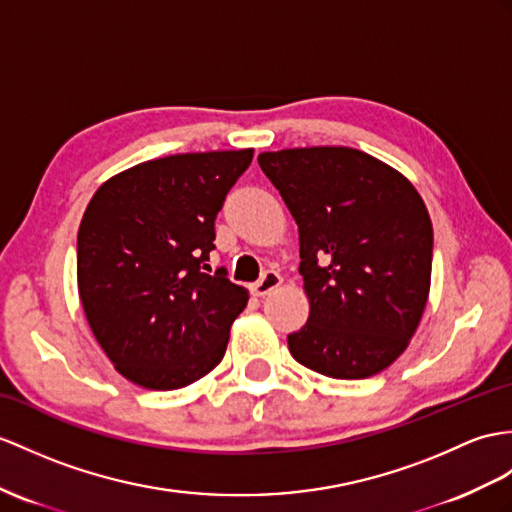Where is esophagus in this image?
Segmentation results:
<instances>
[{"label":"esophagus","instance_id":"obj_1","mask_svg":"<svg viewBox=\"0 0 512 512\" xmlns=\"http://www.w3.org/2000/svg\"><path fill=\"white\" fill-rule=\"evenodd\" d=\"M280 284H282V276H280V273L269 269V271L263 273V278H260L258 282H254L252 291H254L256 297H265V295H269L273 289H278Z\"/></svg>","mask_w":512,"mask_h":512}]
</instances>
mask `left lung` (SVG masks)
Segmentation results:
<instances>
[{
	"instance_id": "1",
	"label": "left lung",
	"mask_w": 512,
	"mask_h": 512,
	"mask_svg": "<svg viewBox=\"0 0 512 512\" xmlns=\"http://www.w3.org/2000/svg\"><path fill=\"white\" fill-rule=\"evenodd\" d=\"M258 165L299 228L310 315L286 336L293 358L336 380L376 376L406 350L428 302L426 204L402 173L352 147L265 152Z\"/></svg>"
}]
</instances>
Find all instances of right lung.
Here are the masks:
<instances>
[{
	"label": "right lung",
	"instance_id": "obj_1",
	"mask_svg": "<svg viewBox=\"0 0 512 512\" xmlns=\"http://www.w3.org/2000/svg\"><path fill=\"white\" fill-rule=\"evenodd\" d=\"M254 149L141 162L93 195L78 230L86 319L121 376L182 389L226 354L247 291L210 269L215 219Z\"/></svg>",
	"mask_w": 512,
	"mask_h": 512
}]
</instances>
